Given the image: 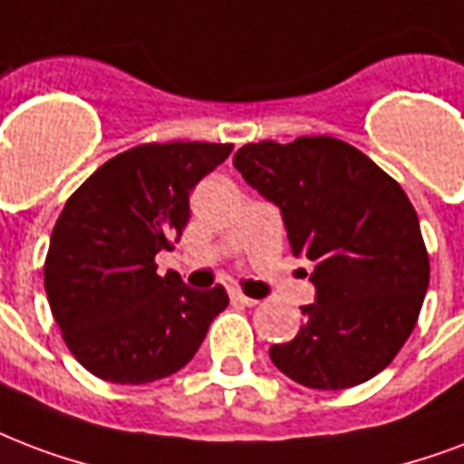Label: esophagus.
<instances>
[{
  "instance_id": "1",
  "label": "esophagus",
  "mask_w": 464,
  "mask_h": 464,
  "mask_svg": "<svg viewBox=\"0 0 464 464\" xmlns=\"http://www.w3.org/2000/svg\"><path fill=\"white\" fill-rule=\"evenodd\" d=\"M231 302L243 304V306H256L257 299H253V296H246V295H243V292H238V289H233V292H231Z\"/></svg>"
}]
</instances>
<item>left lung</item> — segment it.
Wrapping results in <instances>:
<instances>
[{"label": "left lung", "mask_w": 464, "mask_h": 464, "mask_svg": "<svg viewBox=\"0 0 464 464\" xmlns=\"http://www.w3.org/2000/svg\"><path fill=\"white\" fill-rule=\"evenodd\" d=\"M233 168L272 201L296 257L316 265L304 326L270 360L311 389H348L394 360L429 289V253L404 189L331 136L247 143Z\"/></svg>", "instance_id": "1"}]
</instances>
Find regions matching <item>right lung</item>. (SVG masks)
<instances>
[{
  "label": "right lung",
  "mask_w": 464,
  "mask_h": 464,
  "mask_svg": "<svg viewBox=\"0 0 464 464\" xmlns=\"http://www.w3.org/2000/svg\"><path fill=\"white\" fill-rule=\"evenodd\" d=\"M231 143H146L106 160L67 199L45 257V295L67 348L94 377L148 384L194 358L228 306L218 285L199 292L155 256L175 246L189 192L231 155Z\"/></svg>",
  "instance_id": "obj_1"
}]
</instances>
